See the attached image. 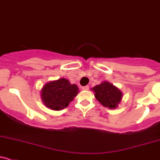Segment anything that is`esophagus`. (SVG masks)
Here are the masks:
<instances>
[{"mask_svg":"<svg viewBox=\"0 0 160 160\" xmlns=\"http://www.w3.org/2000/svg\"><path fill=\"white\" fill-rule=\"evenodd\" d=\"M82 90H89V86H85V87H82Z\"/></svg>","mask_w":160,"mask_h":160,"instance_id":"obj_1","label":"esophagus"}]
</instances>
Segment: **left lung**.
<instances>
[{"instance_id": "8db88e82", "label": "left lung", "mask_w": 160, "mask_h": 160, "mask_svg": "<svg viewBox=\"0 0 160 160\" xmlns=\"http://www.w3.org/2000/svg\"><path fill=\"white\" fill-rule=\"evenodd\" d=\"M91 90L95 93L96 99L107 108H117L122 100V91L108 81H102Z\"/></svg>"}]
</instances>
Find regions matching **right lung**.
<instances>
[{
  "instance_id": "obj_1",
  "label": "right lung",
  "mask_w": 160,
  "mask_h": 160,
  "mask_svg": "<svg viewBox=\"0 0 160 160\" xmlns=\"http://www.w3.org/2000/svg\"><path fill=\"white\" fill-rule=\"evenodd\" d=\"M79 93L76 84H71L68 80L60 78L48 82L43 86L40 96L43 103L53 110H61L68 107Z\"/></svg>"
}]
</instances>
